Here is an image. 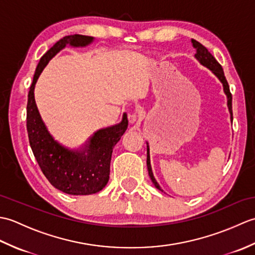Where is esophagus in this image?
I'll return each mask as SVG.
<instances>
[{"mask_svg": "<svg viewBox=\"0 0 255 255\" xmlns=\"http://www.w3.org/2000/svg\"><path fill=\"white\" fill-rule=\"evenodd\" d=\"M138 119H139V114L137 112L128 113V121H129V123L133 124L134 122H137Z\"/></svg>", "mask_w": 255, "mask_h": 255, "instance_id": "obj_1", "label": "esophagus"}]
</instances>
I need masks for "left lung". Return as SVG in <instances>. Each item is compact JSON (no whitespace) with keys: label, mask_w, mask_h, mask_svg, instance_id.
<instances>
[{"label":"left lung","mask_w":255,"mask_h":255,"mask_svg":"<svg viewBox=\"0 0 255 255\" xmlns=\"http://www.w3.org/2000/svg\"><path fill=\"white\" fill-rule=\"evenodd\" d=\"M192 44L193 47L196 49V53H195V58L197 59V60L200 62V64H203L204 67L208 68L209 70H211V72H213L216 77H217L220 82L223 83L224 85V91L227 95V104H228V108H229V112L230 114H232V95L230 93V89H229V84L227 82L226 77H225V73H224V70L223 67L220 66V63L216 60L215 57L211 55V53L208 51L207 48L205 46H203L200 42H198L197 40L192 39ZM148 144V143H147ZM147 166H148V172H149V176L151 178V181L154 184V186L162 191L160 185L158 184V182L155 181V178L153 176V173H152V169H151V164H150V151H149V145H147Z\"/></svg>","instance_id":"left-lung-1"}]
</instances>
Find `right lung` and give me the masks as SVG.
Segmentation results:
<instances>
[{
    "instance_id": "add662e5",
    "label": "right lung",
    "mask_w": 255,
    "mask_h": 255,
    "mask_svg": "<svg viewBox=\"0 0 255 255\" xmlns=\"http://www.w3.org/2000/svg\"><path fill=\"white\" fill-rule=\"evenodd\" d=\"M93 37L70 35L57 41L40 58L27 101V132L29 144L40 170L52 186L70 195H91L102 191L110 180L113 149L128 127L127 114L121 124L100 129L81 151H71L57 142L48 131L38 111L34 90L42 70L50 59L67 45L84 47Z\"/></svg>"
}]
</instances>
